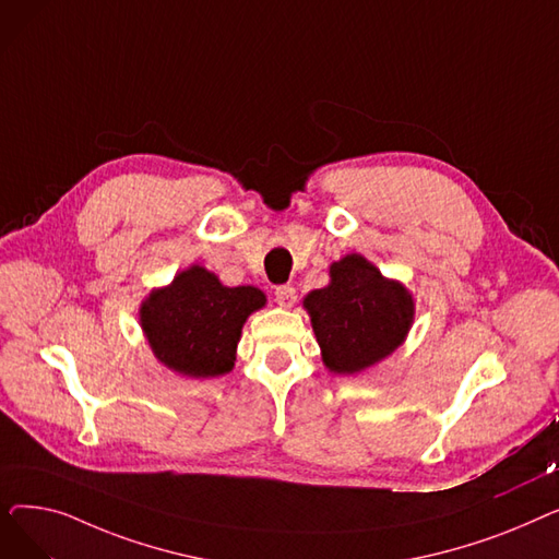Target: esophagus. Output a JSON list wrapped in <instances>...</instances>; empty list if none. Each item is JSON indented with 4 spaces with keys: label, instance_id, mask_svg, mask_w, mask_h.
<instances>
[{
    "label": "esophagus",
    "instance_id": "1",
    "mask_svg": "<svg viewBox=\"0 0 559 559\" xmlns=\"http://www.w3.org/2000/svg\"><path fill=\"white\" fill-rule=\"evenodd\" d=\"M274 295H276V304L283 308H292L297 301V289L292 285H278Z\"/></svg>",
    "mask_w": 559,
    "mask_h": 559
}]
</instances>
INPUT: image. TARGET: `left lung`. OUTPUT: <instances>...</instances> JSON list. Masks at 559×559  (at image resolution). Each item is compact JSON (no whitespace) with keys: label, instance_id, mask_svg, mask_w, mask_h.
Returning a JSON list of instances; mask_svg holds the SVG:
<instances>
[{"label":"left lung","instance_id":"left-lung-1","mask_svg":"<svg viewBox=\"0 0 559 559\" xmlns=\"http://www.w3.org/2000/svg\"><path fill=\"white\" fill-rule=\"evenodd\" d=\"M324 365L344 376L385 360L403 344L415 299L360 253L331 264V283L304 299Z\"/></svg>","mask_w":559,"mask_h":559}]
</instances>
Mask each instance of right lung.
I'll list each match as a JSON object with an SVG mask.
<instances>
[{
	"instance_id": "obj_1",
	"label": "right lung",
	"mask_w": 559,
	"mask_h": 559,
	"mask_svg": "<svg viewBox=\"0 0 559 559\" xmlns=\"http://www.w3.org/2000/svg\"><path fill=\"white\" fill-rule=\"evenodd\" d=\"M264 304L262 289L226 287L213 272L192 264L167 287L152 289L140 306V326L167 369L215 378L233 369L245 321Z\"/></svg>"
}]
</instances>
